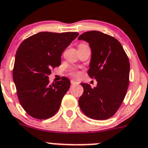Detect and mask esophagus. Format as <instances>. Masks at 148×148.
<instances>
[{
    "label": "esophagus",
    "mask_w": 148,
    "mask_h": 148,
    "mask_svg": "<svg viewBox=\"0 0 148 148\" xmlns=\"http://www.w3.org/2000/svg\"><path fill=\"white\" fill-rule=\"evenodd\" d=\"M71 83L72 85H76V84H78L77 82L75 81V80H71Z\"/></svg>",
    "instance_id": "obj_1"
}]
</instances>
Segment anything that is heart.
<instances>
[{"mask_svg": "<svg viewBox=\"0 0 148 148\" xmlns=\"http://www.w3.org/2000/svg\"><path fill=\"white\" fill-rule=\"evenodd\" d=\"M73 74H74V76H76V77H78L79 76V72H77V71H74V73H73Z\"/></svg>", "mask_w": 148, "mask_h": 148, "instance_id": "b5f03b06", "label": "heart"}]
</instances>
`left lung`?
I'll use <instances>...</instances> for the list:
<instances>
[{"mask_svg":"<svg viewBox=\"0 0 148 148\" xmlns=\"http://www.w3.org/2000/svg\"><path fill=\"white\" fill-rule=\"evenodd\" d=\"M89 43L91 60L88 74L97 80L92 88L81 84L84 93L79 106L86 116L106 120L117 111L130 83V61L121 43L108 34L98 31L85 32L78 38Z\"/></svg>","mask_w":148,"mask_h":148,"instance_id":"obj_1","label":"left lung"}]
</instances>
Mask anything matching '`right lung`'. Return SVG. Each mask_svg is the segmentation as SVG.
Wrapping results in <instances>:
<instances>
[{"label": "right lung", "instance_id": "add662e5", "mask_svg": "<svg viewBox=\"0 0 148 148\" xmlns=\"http://www.w3.org/2000/svg\"><path fill=\"white\" fill-rule=\"evenodd\" d=\"M77 32H40L25 39L15 57L13 78L21 105L30 116L46 120L59 110L71 82L63 77L50 84L51 70L61 64L62 54Z\"/></svg>", "mask_w": 148, "mask_h": 148}]
</instances>
